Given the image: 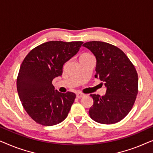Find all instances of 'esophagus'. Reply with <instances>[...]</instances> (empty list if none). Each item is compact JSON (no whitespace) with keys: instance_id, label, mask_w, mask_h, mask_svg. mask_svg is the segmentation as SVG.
<instances>
[{"instance_id":"34e87169","label":"esophagus","mask_w":153,"mask_h":153,"mask_svg":"<svg viewBox=\"0 0 153 153\" xmlns=\"http://www.w3.org/2000/svg\"><path fill=\"white\" fill-rule=\"evenodd\" d=\"M83 96H84V95H83V94H82V93H76V97L77 98H81L82 97H83Z\"/></svg>"}]
</instances>
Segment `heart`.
<instances>
[{"mask_svg":"<svg viewBox=\"0 0 153 153\" xmlns=\"http://www.w3.org/2000/svg\"><path fill=\"white\" fill-rule=\"evenodd\" d=\"M91 56H92L91 54L90 53H83L82 55L80 57V59H81V58H88V57H91Z\"/></svg>","mask_w":153,"mask_h":153,"instance_id":"b5f03b06","label":"heart"}]
</instances>
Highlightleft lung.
<instances>
[{"label":"left lung","instance_id":"1","mask_svg":"<svg viewBox=\"0 0 153 153\" xmlns=\"http://www.w3.org/2000/svg\"><path fill=\"white\" fill-rule=\"evenodd\" d=\"M83 47L97 60L95 78L104 82L105 95L91 94L93 105L90 117L102 124H114L129 114L138 94V74L134 65L122 50L100 41L88 42Z\"/></svg>","mask_w":153,"mask_h":153}]
</instances>
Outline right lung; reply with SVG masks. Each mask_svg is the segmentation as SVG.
<instances>
[{
  "instance_id": "1",
  "label": "right lung",
  "mask_w": 153,
  "mask_h": 153,
  "mask_svg": "<svg viewBox=\"0 0 153 153\" xmlns=\"http://www.w3.org/2000/svg\"><path fill=\"white\" fill-rule=\"evenodd\" d=\"M83 43L47 42L31 50L23 60L16 79L18 95L25 111L38 124L55 125L68 116L76 95L54 91L52 81L61 76L64 63Z\"/></svg>"
}]
</instances>
